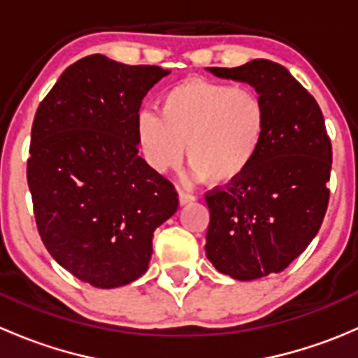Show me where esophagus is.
<instances>
[{
	"instance_id": "1",
	"label": "esophagus",
	"mask_w": 358,
	"mask_h": 358,
	"mask_svg": "<svg viewBox=\"0 0 358 358\" xmlns=\"http://www.w3.org/2000/svg\"><path fill=\"white\" fill-rule=\"evenodd\" d=\"M178 201H180V204L185 206V204H189V202L196 201V196H194V194H190V192H185V190H180Z\"/></svg>"
}]
</instances>
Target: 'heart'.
I'll return each instance as SVG.
<instances>
[{
    "instance_id": "obj_1",
    "label": "heart",
    "mask_w": 358,
    "mask_h": 358,
    "mask_svg": "<svg viewBox=\"0 0 358 358\" xmlns=\"http://www.w3.org/2000/svg\"><path fill=\"white\" fill-rule=\"evenodd\" d=\"M268 121V106L258 90L192 78L162 93L161 114L136 112L135 133L154 171L178 166L185 145L194 180L227 185L258 161Z\"/></svg>"
}]
</instances>
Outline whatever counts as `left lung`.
Wrapping results in <instances>:
<instances>
[{
    "label": "left lung",
    "mask_w": 358,
    "mask_h": 358,
    "mask_svg": "<svg viewBox=\"0 0 358 358\" xmlns=\"http://www.w3.org/2000/svg\"><path fill=\"white\" fill-rule=\"evenodd\" d=\"M208 71L258 90L270 121L255 166L227 189L206 194V256L218 272L237 280L279 273L312 243L326 216L333 147L322 110L289 71L272 60Z\"/></svg>",
    "instance_id": "8db88e82"
}]
</instances>
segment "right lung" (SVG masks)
I'll use <instances>...</instances> for the list:
<instances>
[{
    "mask_svg": "<svg viewBox=\"0 0 358 358\" xmlns=\"http://www.w3.org/2000/svg\"><path fill=\"white\" fill-rule=\"evenodd\" d=\"M90 55L69 66L36 110L27 183L43 244L100 289L149 268L154 230L178 209L169 180L138 156L135 115L168 76Z\"/></svg>",
    "mask_w": 358,
    "mask_h": 358,
    "instance_id": "1",
    "label": "right lung"
}]
</instances>
